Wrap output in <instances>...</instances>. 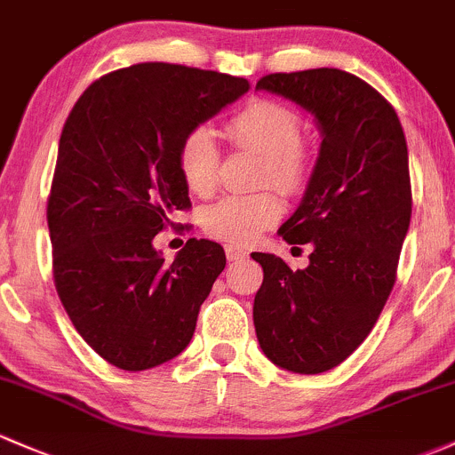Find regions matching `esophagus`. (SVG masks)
Segmentation results:
<instances>
[{
    "label": "esophagus",
    "mask_w": 455,
    "mask_h": 455,
    "mask_svg": "<svg viewBox=\"0 0 455 455\" xmlns=\"http://www.w3.org/2000/svg\"><path fill=\"white\" fill-rule=\"evenodd\" d=\"M226 256L228 260H243V258L247 256V249L238 245H226Z\"/></svg>",
    "instance_id": "obj_1"
}]
</instances>
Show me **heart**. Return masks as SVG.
Masks as SVG:
<instances>
[{
	"label": "heart",
	"mask_w": 455,
	"mask_h": 455,
	"mask_svg": "<svg viewBox=\"0 0 455 455\" xmlns=\"http://www.w3.org/2000/svg\"><path fill=\"white\" fill-rule=\"evenodd\" d=\"M228 136L236 148L265 156L260 184L284 195L306 188L312 156L299 112L275 100H253L228 121ZM178 169L190 193L208 197L219 182V154L206 128L190 130L178 149ZM282 217L275 193L228 195L204 212V229L229 245H249Z\"/></svg>",
	"instance_id": "obj_1"
}]
</instances>
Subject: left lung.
<instances>
[{
    "label": "left lung",
    "instance_id": "obj_1",
    "mask_svg": "<svg viewBox=\"0 0 455 455\" xmlns=\"http://www.w3.org/2000/svg\"><path fill=\"white\" fill-rule=\"evenodd\" d=\"M256 89L312 112L323 143L304 202L280 228L288 245L312 243L310 265L292 271L253 253L265 271L253 325L273 364L323 373L369 336L397 280L412 214L408 145L393 106L347 71L268 73Z\"/></svg>",
    "mask_w": 455,
    "mask_h": 455
}]
</instances>
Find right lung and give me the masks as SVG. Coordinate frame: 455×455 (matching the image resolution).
I'll return each mask as SVG.
<instances>
[{"label": "right lung", "instance_id": "right-lung-1", "mask_svg": "<svg viewBox=\"0 0 455 455\" xmlns=\"http://www.w3.org/2000/svg\"><path fill=\"white\" fill-rule=\"evenodd\" d=\"M247 89L245 77L140 62L92 82L67 116L47 199L53 284L106 363L145 371L193 339L226 251L188 238L164 262L151 241L190 208L184 136Z\"/></svg>", "mask_w": 455, "mask_h": 455}]
</instances>
